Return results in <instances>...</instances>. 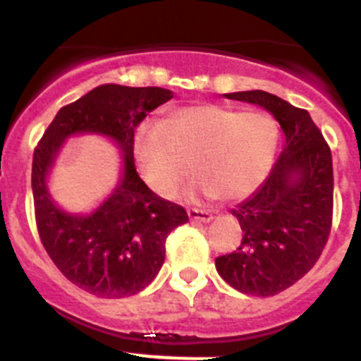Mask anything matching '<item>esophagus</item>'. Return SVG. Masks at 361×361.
<instances>
[{"mask_svg":"<svg viewBox=\"0 0 361 361\" xmlns=\"http://www.w3.org/2000/svg\"><path fill=\"white\" fill-rule=\"evenodd\" d=\"M188 215H190L191 220H197V222H204V224L212 222V219H213V215L209 212H204V209H195V208L188 209Z\"/></svg>","mask_w":361,"mask_h":361,"instance_id":"1","label":"esophagus"}]
</instances>
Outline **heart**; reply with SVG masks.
Instances as JSON below:
<instances>
[{
	"mask_svg": "<svg viewBox=\"0 0 361 361\" xmlns=\"http://www.w3.org/2000/svg\"><path fill=\"white\" fill-rule=\"evenodd\" d=\"M279 124L266 111L190 104L135 132L133 153L146 183L170 195L193 171L202 177L188 195L237 200L262 186L275 164Z\"/></svg>",
	"mask_w": 361,
	"mask_h": 361,
	"instance_id": "b5f03b06",
	"label": "heart"
}]
</instances>
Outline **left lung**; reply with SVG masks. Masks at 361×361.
<instances>
[{
    "label": "left lung",
    "mask_w": 361,
    "mask_h": 361,
    "mask_svg": "<svg viewBox=\"0 0 361 361\" xmlns=\"http://www.w3.org/2000/svg\"><path fill=\"white\" fill-rule=\"evenodd\" d=\"M226 99L257 104L279 121L283 148L269 177L231 213L242 244L219 257V275L237 291L273 296L291 288L320 258L333 220V157L307 110L264 90Z\"/></svg>",
    "instance_id": "1"
}]
</instances>
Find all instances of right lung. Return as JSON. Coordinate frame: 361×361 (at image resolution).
Masks as SVG:
<instances>
[{
    "label": "right lung",
    "instance_id": "obj_1",
    "mask_svg": "<svg viewBox=\"0 0 361 361\" xmlns=\"http://www.w3.org/2000/svg\"><path fill=\"white\" fill-rule=\"evenodd\" d=\"M173 97L148 86L101 85L63 106L32 161V193L41 242L57 269L90 295L124 298L152 283L164 264L166 238L186 224L183 206L161 199L142 183L133 161V132L146 114ZM78 135H99L120 149L116 188L92 212H66L48 180L62 145Z\"/></svg>",
    "mask_w": 361,
    "mask_h": 361
}]
</instances>
